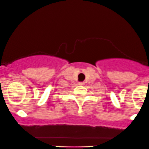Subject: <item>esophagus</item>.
I'll use <instances>...</instances> for the list:
<instances>
[{
    "label": "esophagus",
    "mask_w": 149,
    "mask_h": 149,
    "mask_svg": "<svg viewBox=\"0 0 149 149\" xmlns=\"http://www.w3.org/2000/svg\"><path fill=\"white\" fill-rule=\"evenodd\" d=\"M84 84H85L84 82H79V85H80V86H84Z\"/></svg>",
    "instance_id": "34e87169"
}]
</instances>
